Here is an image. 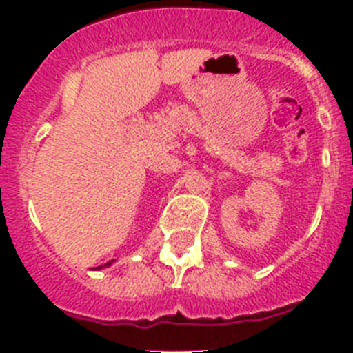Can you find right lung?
<instances>
[{
  "label": "right lung",
  "instance_id": "add662e5",
  "mask_svg": "<svg viewBox=\"0 0 353 353\" xmlns=\"http://www.w3.org/2000/svg\"><path fill=\"white\" fill-rule=\"evenodd\" d=\"M105 265H111V263H105Z\"/></svg>",
  "mask_w": 353,
  "mask_h": 353
}]
</instances>
